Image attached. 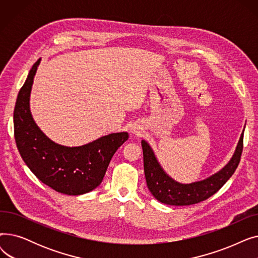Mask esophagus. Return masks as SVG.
<instances>
[{"instance_id": "esophagus-1", "label": "esophagus", "mask_w": 258, "mask_h": 258, "mask_svg": "<svg viewBox=\"0 0 258 258\" xmlns=\"http://www.w3.org/2000/svg\"><path fill=\"white\" fill-rule=\"evenodd\" d=\"M130 132H131L132 134H134V135H137V136H140L141 133H142V128L140 127V125H139V124H137V123H133V124L131 125Z\"/></svg>"}]
</instances>
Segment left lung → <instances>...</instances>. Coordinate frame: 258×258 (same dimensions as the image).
Returning <instances> with one entry per match:
<instances>
[{"instance_id": "obj_1", "label": "left lung", "mask_w": 258, "mask_h": 258, "mask_svg": "<svg viewBox=\"0 0 258 258\" xmlns=\"http://www.w3.org/2000/svg\"><path fill=\"white\" fill-rule=\"evenodd\" d=\"M242 144L243 133L239 138L233 157L222 170L203 181L181 184L168 177L159 164L152 147L142 140L144 173L147 187L159 202L164 203L166 205L187 206L205 201L216 191H219L234 173L240 161Z\"/></svg>"}]
</instances>
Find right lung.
Listing matches in <instances>:
<instances>
[{
    "label": "right lung",
    "instance_id": "add662e5",
    "mask_svg": "<svg viewBox=\"0 0 258 258\" xmlns=\"http://www.w3.org/2000/svg\"><path fill=\"white\" fill-rule=\"evenodd\" d=\"M40 58L33 64L21 88L15 112V138L26 165L54 190L69 196L92 191L102 182L110 161L128 134L114 133L88 144L68 147L50 140L32 118L29 100Z\"/></svg>",
    "mask_w": 258,
    "mask_h": 258
}]
</instances>
